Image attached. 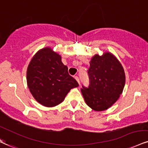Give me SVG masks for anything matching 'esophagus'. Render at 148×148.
<instances>
[{
	"label": "esophagus",
	"instance_id": "esophagus-1",
	"mask_svg": "<svg viewBox=\"0 0 148 148\" xmlns=\"http://www.w3.org/2000/svg\"><path fill=\"white\" fill-rule=\"evenodd\" d=\"M74 79H75L76 81H77V82L78 83H79V84L80 85V81H79V77H78L77 76H74Z\"/></svg>",
	"mask_w": 148,
	"mask_h": 148
}]
</instances>
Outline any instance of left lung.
Returning <instances> with one entry per match:
<instances>
[{
  "label": "left lung",
  "mask_w": 148,
  "mask_h": 148,
  "mask_svg": "<svg viewBox=\"0 0 148 148\" xmlns=\"http://www.w3.org/2000/svg\"><path fill=\"white\" fill-rule=\"evenodd\" d=\"M88 69L90 85L83 86L81 92L85 103L95 111L108 110L119 99L125 83L121 63L112 53L95 54Z\"/></svg>",
  "instance_id": "8db88e82"
}]
</instances>
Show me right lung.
<instances>
[{"label": "right lung", "instance_id": "1", "mask_svg": "<svg viewBox=\"0 0 148 148\" xmlns=\"http://www.w3.org/2000/svg\"><path fill=\"white\" fill-rule=\"evenodd\" d=\"M67 69L61 56L51 47H44L36 53L27 69V83L37 102L48 108L56 106L71 89L79 86Z\"/></svg>", "mask_w": 148, "mask_h": 148}]
</instances>
